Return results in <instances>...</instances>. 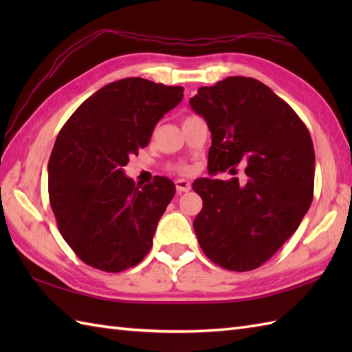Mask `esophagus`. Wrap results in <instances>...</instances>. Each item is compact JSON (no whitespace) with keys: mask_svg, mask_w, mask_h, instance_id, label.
Returning a JSON list of instances; mask_svg holds the SVG:
<instances>
[{"mask_svg":"<svg viewBox=\"0 0 352 352\" xmlns=\"http://www.w3.org/2000/svg\"><path fill=\"white\" fill-rule=\"evenodd\" d=\"M175 188H177V192L178 193H183V192H189L190 190V183L188 180H183V178H178V180H175Z\"/></svg>","mask_w":352,"mask_h":352,"instance_id":"obj_1","label":"esophagus"}]
</instances>
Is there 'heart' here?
Wrapping results in <instances>:
<instances>
[{"instance_id": "1", "label": "heart", "mask_w": 352, "mask_h": 352, "mask_svg": "<svg viewBox=\"0 0 352 352\" xmlns=\"http://www.w3.org/2000/svg\"><path fill=\"white\" fill-rule=\"evenodd\" d=\"M177 170H178V172H188V168H186V166H178Z\"/></svg>"}]
</instances>
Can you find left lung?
<instances>
[{
    "label": "left lung",
    "mask_w": 352,
    "mask_h": 352,
    "mask_svg": "<svg viewBox=\"0 0 352 352\" xmlns=\"http://www.w3.org/2000/svg\"><path fill=\"white\" fill-rule=\"evenodd\" d=\"M189 104L212 133L210 174L245 166L241 182L237 177L193 182L192 189L203 199L193 221L199 246L221 267L252 271L281 248L310 208L315 183L310 133L287 102L251 77L199 87Z\"/></svg>",
    "instance_id": "1"
}]
</instances>
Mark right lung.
<instances>
[{"mask_svg":"<svg viewBox=\"0 0 352 352\" xmlns=\"http://www.w3.org/2000/svg\"><path fill=\"white\" fill-rule=\"evenodd\" d=\"M183 91L139 77L113 81L89 96L58 133L48 162L50 204L66 243L86 265L121 272L151 250L175 184L164 177L136 184L122 166L148 145Z\"/></svg>","mask_w":352,"mask_h":352,"instance_id":"right-lung-1","label":"right lung"}]
</instances>
